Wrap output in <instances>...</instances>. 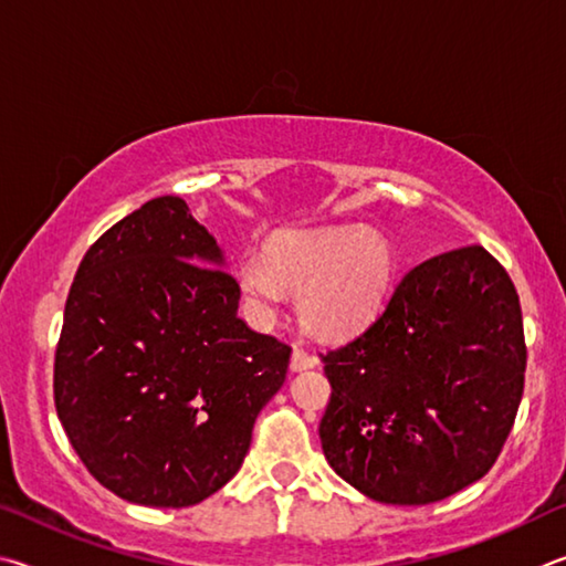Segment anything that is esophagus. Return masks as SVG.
<instances>
[{"label": "esophagus", "mask_w": 566, "mask_h": 566, "mask_svg": "<svg viewBox=\"0 0 566 566\" xmlns=\"http://www.w3.org/2000/svg\"><path fill=\"white\" fill-rule=\"evenodd\" d=\"M315 365H318V360H315L308 350L301 348V345H295L293 355H291V370L293 373H301V370L315 368Z\"/></svg>", "instance_id": "1"}]
</instances>
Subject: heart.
I'll return each instance as SVG.
<instances>
[{
	"label": "heart",
	"instance_id": "b5f03b06",
	"mask_svg": "<svg viewBox=\"0 0 566 566\" xmlns=\"http://www.w3.org/2000/svg\"><path fill=\"white\" fill-rule=\"evenodd\" d=\"M392 277V251L373 231L277 235L263 253L238 263V289L255 321H273L285 291L298 295L305 328L321 338H345L382 308Z\"/></svg>",
	"mask_w": 566,
	"mask_h": 566
}]
</instances>
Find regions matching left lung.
I'll return each mask as SVG.
<instances>
[{"label": "left lung", "instance_id": "1", "mask_svg": "<svg viewBox=\"0 0 566 566\" xmlns=\"http://www.w3.org/2000/svg\"><path fill=\"white\" fill-rule=\"evenodd\" d=\"M325 460L365 497L430 504L490 472L527 368L520 295L482 245L405 273L368 331L321 355Z\"/></svg>", "mask_w": 566, "mask_h": 566}]
</instances>
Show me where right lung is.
<instances>
[{
    "label": "right lung",
    "instance_id": "add662e5",
    "mask_svg": "<svg viewBox=\"0 0 566 566\" xmlns=\"http://www.w3.org/2000/svg\"><path fill=\"white\" fill-rule=\"evenodd\" d=\"M241 289L184 198L161 196L88 248L69 291L54 405L116 497L191 507L241 470L291 348L238 318Z\"/></svg>",
    "mask_w": 566,
    "mask_h": 566
}]
</instances>
